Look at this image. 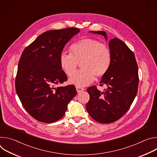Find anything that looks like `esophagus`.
Instances as JSON below:
<instances>
[{"mask_svg":"<svg viewBox=\"0 0 157 157\" xmlns=\"http://www.w3.org/2000/svg\"><path fill=\"white\" fill-rule=\"evenodd\" d=\"M76 91L78 93H80V92L84 91V87H81V86H76Z\"/></svg>","mask_w":157,"mask_h":157,"instance_id":"34e87169","label":"esophagus"}]
</instances>
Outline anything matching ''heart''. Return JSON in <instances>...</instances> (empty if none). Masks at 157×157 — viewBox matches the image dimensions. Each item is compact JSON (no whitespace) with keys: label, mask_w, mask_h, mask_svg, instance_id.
I'll use <instances>...</instances> for the list:
<instances>
[{"label":"heart","mask_w":157,"mask_h":157,"mask_svg":"<svg viewBox=\"0 0 157 157\" xmlns=\"http://www.w3.org/2000/svg\"><path fill=\"white\" fill-rule=\"evenodd\" d=\"M71 54L62 53L59 64L65 74L71 76L76 71L78 64L82 68L69 80L78 86L91 83L97 78L104 76L110 68L112 53L105 44L96 39L84 38L73 43L70 48Z\"/></svg>","instance_id":"b5f03b06"}]
</instances>
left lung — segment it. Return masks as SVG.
Masks as SVG:
<instances>
[{
	"instance_id": "obj_1",
	"label": "left lung",
	"mask_w": 157,
	"mask_h": 157,
	"mask_svg": "<svg viewBox=\"0 0 157 157\" xmlns=\"http://www.w3.org/2000/svg\"><path fill=\"white\" fill-rule=\"evenodd\" d=\"M91 32L102 35L107 40L104 31ZM109 47L112 63L99 84L106 86V89L103 92L96 86L87 89L90 99L86 109L94 120L101 124L114 122L127 113L137 95L139 81L135 55L126 44L114 38L110 40Z\"/></svg>"
}]
</instances>
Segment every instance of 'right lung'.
Listing matches in <instances>:
<instances>
[{"instance_id": "obj_1", "label": "right lung", "mask_w": 157, "mask_h": 157, "mask_svg": "<svg viewBox=\"0 0 157 157\" xmlns=\"http://www.w3.org/2000/svg\"><path fill=\"white\" fill-rule=\"evenodd\" d=\"M79 31L76 27L47 31L21 53L15 90L27 113L39 122L59 120L77 94L73 84L55 86L68 79L60 66L59 56L66 43Z\"/></svg>"}]
</instances>
